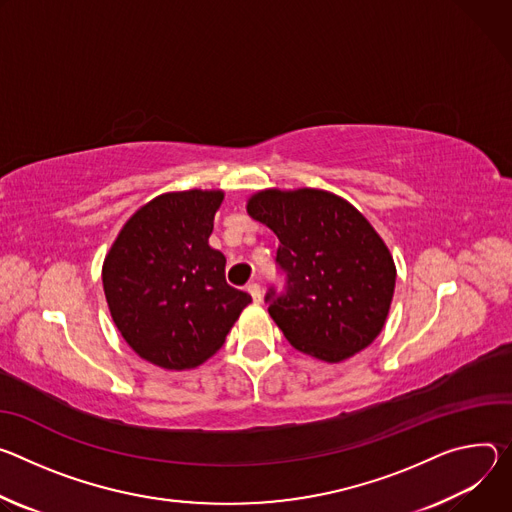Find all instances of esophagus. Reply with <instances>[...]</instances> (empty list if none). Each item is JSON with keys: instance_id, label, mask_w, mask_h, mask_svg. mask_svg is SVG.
Masks as SVG:
<instances>
[{"instance_id": "obj_1", "label": "esophagus", "mask_w": 512, "mask_h": 512, "mask_svg": "<svg viewBox=\"0 0 512 512\" xmlns=\"http://www.w3.org/2000/svg\"><path fill=\"white\" fill-rule=\"evenodd\" d=\"M248 293L252 295V299H254L256 303L262 301V289H260L258 282H250V285H248Z\"/></svg>"}]
</instances>
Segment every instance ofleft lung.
Here are the masks:
<instances>
[{"instance_id": "left-lung-1", "label": "left lung", "mask_w": 512, "mask_h": 512, "mask_svg": "<svg viewBox=\"0 0 512 512\" xmlns=\"http://www.w3.org/2000/svg\"><path fill=\"white\" fill-rule=\"evenodd\" d=\"M250 217L276 234L285 293L270 289V317L289 344L337 364L368 348L394 295V260L370 221L346 199L321 189L258 191Z\"/></svg>"}]
</instances>
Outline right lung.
I'll return each instance as SVG.
<instances>
[{
    "label": "right lung",
    "instance_id": "obj_1",
    "mask_svg": "<svg viewBox=\"0 0 512 512\" xmlns=\"http://www.w3.org/2000/svg\"><path fill=\"white\" fill-rule=\"evenodd\" d=\"M223 191L164 193L142 205L111 244L103 291L113 323L146 362L166 370L203 364L252 297L225 282V256L209 246Z\"/></svg>",
    "mask_w": 512,
    "mask_h": 512
}]
</instances>
